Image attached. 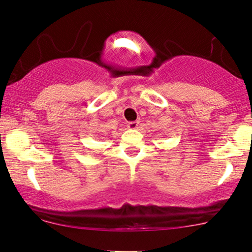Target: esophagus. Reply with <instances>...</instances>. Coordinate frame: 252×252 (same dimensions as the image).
<instances>
[{
	"instance_id": "34e87169",
	"label": "esophagus",
	"mask_w": 252,
	"mask_h": 252,
	"mask_svg": "<svg viewBox=\"0 0 252 252\" xmlns=\"http://www.w3.org/2000/svg\"><path fill=\"white\" fill-rule=\"evenodd\" d=\"M138 126H140V122H138V121H134V122H129L126 126H128L129 129H137Z\"/></svg>"
}]
</instances>
